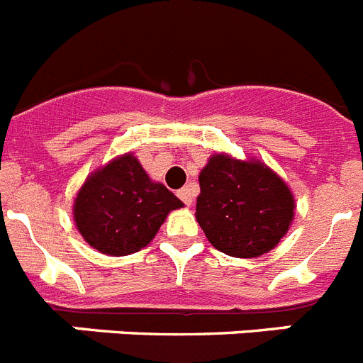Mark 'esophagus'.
Instances as JSON below:
<instances>
[{
  "label": "esophagus",
  "instance_id": "obj_1",
  "mask_svg": "<svg viewBox=\"0 0 363 363\" xmlns=\"http://www.w3.org/2000/svg\"><path fill=\"white\" fill-rule=\"evenodd\" d=\"M194 194H192V189H189V187H184L182 189V191H178V198L182 201H184L185 205H192V200H194Z\"/></svg>",
  "mask_w": 363,
  "mask_h": 363
}]
</instances>
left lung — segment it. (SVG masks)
<instances>
[{"mask_svg":"<svg viewBox=\"0 0 363 363\" xmlns=\"http://www.w3.org/2000/svg\"><path fill=\"white\" fill-rule=\"evenodd\" d=\"M293 216V192L265 163L213 154L201 169L196 220L218 251L258 258L280 243Z\"/></svg>","mask_w":363,"mask_h":363,"instance_id":"obj_1","label":"left lung"}]
</instances>
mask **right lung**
<instances>
[{
	"label": "right lung",
	"mask_w": 363,
	"mask_h": 363,
	"mask_svg": "<svg viewBox=\"0 0 363 363\" xmlns=\"http://www.w3.org/2000/svg\"><path fill=\"white\" fill-rule=\"evenodd\" d=\"M184 203L156 184L130 152L86 176L74 200V221L99 252L127 256L156 236L167 214Z\"/></svg>",
	"instance_id": "right-lung-1"
}]
</instances>
